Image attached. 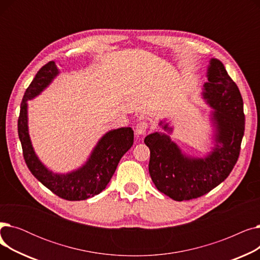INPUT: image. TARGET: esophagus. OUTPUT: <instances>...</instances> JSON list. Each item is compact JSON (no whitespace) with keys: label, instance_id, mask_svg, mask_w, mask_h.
Wrapping results in <instances>:
<instances>
[{"label":"esophagus","instance_id":"34e87169","mask_svg":"<svg viewBox=\"0 0 260 260\" xmlns=\"http://www.w3.org/2000/svg\"><path fill=\"white\" fill-rule=\"evenodd\" d=\"M147 128H148L147 122H145V121H140V122L137 123V125H136L135 134L138 135V136H143V135H145Z\"/></svg>","mask_w":260,"mask_h":260}]
</instances>
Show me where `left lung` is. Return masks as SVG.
<instances>
[{"label":"left lung","mask_w":260,"mask_h":260,"mask_svg":"<svg viewBox=\"0 0 260 260\" xmlns=\"http://www.w3.org/2000/svg\"><path fill=\"white\" fill-rule=\"evenodd\" d=\"M207 77L202 97L214 109L212 152L204 158L186 156L165 133L149 134L144 139L151 151L148 172L154 184L176 201L201 197L219 185L235 167L240 153L244 133L240 91L218 59H211ZM159 125L169 134L173 132L165 121H160Z\"/></svg>","instance_id":"8db88e82"}]
</instances>
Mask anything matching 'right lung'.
I'll use <instances>...</instances> for the list:
<instances>
[{"mask_svg": "<svg viewBox=\"0 0 260 260\" xmlns=\"http://www.w3.org/2000/svg\"><path fill=\"white\" fill-rule=\"evenodd\" d=\"M58 75L56 63L50 61L37 73L27 87L18 120L19 138L26 165L41 183L60 198L70 201L85 200L100 194L106 187L120 159L134 143V131L131 127H120L107 132L92 149L85 165L76 171L67 174H54L49 171L40 161L31 145L27 120V101L42 92Z\"/></svg>", "mask_w": 260, "mask_h": 260, "instance_id": "1", "label": "right lung"}]
</instances>
